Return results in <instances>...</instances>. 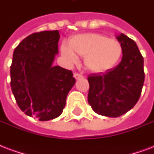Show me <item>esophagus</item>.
Here are the masks:
<instances>
[{
    "label": "esophagus",
    "mask_w": 154,
    "mask_h": 154,
    "mask_svg": "<svg viewBox=\"0 0 154 154\" xmlns=\"http://www.w3.org/2000/svg\"><path fill=\"white\" fill-rule=\"evenodd\" d=\"M73 77H75V79L76 80H79V79H81V78H83V76L81 74H79V73H74Z\"/></svg>",
    "instance_id": "esophagus-1"
}]
</instances>
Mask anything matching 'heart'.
<instances>
[{
	"mask_svg": "<svg viewBox=\"0 0 154 154\" xmlns=\"http://www.w3.org/2000/svg\"><path fill=\"white\" fill-rule=\"evenodd\" d=\"M61 55L69 64L77 61L76 55L84 57L85 69L94 73L111 70L118 64L123 53L119 41L102 34L86 33L72 37L69 45L62 44Z\"/></svg>",
	"mask_w": 154,
	"mask_h": 154,
	"instance_id": "b5f03b06",
	"label": "heart"
}]
</instances>
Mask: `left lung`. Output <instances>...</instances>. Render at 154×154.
Wrapping results in <instances>:
<instances>
[{
	"instance_id": "8db88e82",
	"label": "left lung",
	"mask_w": 154,
	"mask_h": 154,
	"mask_svg": "<svg viewBox=\"0 0 154 154\" xmlns=\"http://www.w3.org/2000/svg\"><path fill=\"white\" fill-rule=\"evenodd\" d=\"M123 47L121 62L106 72L89 75L88 103L94 112L118 117L136 105L144 81V59L135 41L124 34L116 35Z\"/></svg>"
}]
</instances>
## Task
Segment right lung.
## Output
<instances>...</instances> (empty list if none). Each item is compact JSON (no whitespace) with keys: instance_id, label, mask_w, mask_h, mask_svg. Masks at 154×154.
I'll use <instances>...</instances> for the list:
<instances>
[{"instance_id":"1","label":"right lung","mask_w":154,"mask_h":154,"mask_svg":"<svg viewBox=\"0 0 154 154\" xmlns=\"http://www.w3.org/2000/svg\"><path fill=\"white\" fill-rule=\"evenodd\" d=\"M58 30L34 33L17 45L10 67V85L19 108L40 121L56 119L74 85L72 71L54 66Z\"/></svg>"}]
</instances>
